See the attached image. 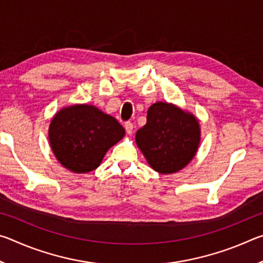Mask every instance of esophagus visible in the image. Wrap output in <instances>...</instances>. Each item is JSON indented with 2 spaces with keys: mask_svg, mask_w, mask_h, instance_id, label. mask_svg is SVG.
<instances>
[{
  "mask_svg": "<svg viewBox=\"0 0 263 263\" xmlns=\"http://www.w3.org/2000/svg\"><path fill=\"white\" fill-rule=\"evenodd\" d=\"M124 127H125V130H126V132L128 133V135H131L132 133V131H133V123H131V122H126L125 124H124Z\"/></svg>",
  "mask_w": 263,
  "mask_h": 263,
  "instance_id": "1",
  "label": "esophagus"
}]
</instances>
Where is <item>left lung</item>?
<instances>
[{
	"label": "left lung",
	"mask_w": 263,
	"mask_h": 263,
	"mask_svg": "<svg viewBox=\"0 0 263 263\" xmlns=\"http://www.w3.org/2000/svg\"><path fill=\"white\" fill-rule=\"evenodd\" d=\"M198 121L173 104L149 106L147 122L136 133V141L155 172L172 174L188 164L201 139Z\"/></svg>",
	"instance_id": "1"
}]
</instances>
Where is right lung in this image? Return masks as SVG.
Returning a JSON list of instances; mask_svg holds the SVG:
<instances>
[{
    "label": "right lung",
    "instance_id": "add662e5",
    "mask_svg": "<svg viewBox=\"0 0 263 263\" xmlns=\"http://www.w3.org/2000/svg\"><path fill=\"white\" fill-rule=\"evenodd\" d=\"M124 135L125 130L117 119L87 104L60 110L48 130L53 153L62 166L74 173L96 169L106 151Z\"/></svg>",
    "mask_w": 263,
    "mask_h": 263
}]
</instances>
